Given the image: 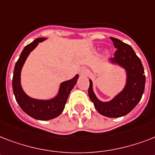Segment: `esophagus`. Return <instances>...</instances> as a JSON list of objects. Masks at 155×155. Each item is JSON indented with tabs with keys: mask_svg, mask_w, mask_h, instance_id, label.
Returning <instances> with one entry per match:
<instances>
[{
	"mask_svg": "<svg viewBox=\"0 0 155 155\" xmlns=\"http://www.w3.org/2000/svg\"><path fill=\"white\" fill-rule=\"evenodd\" d=\"M87 72H88V70H87V68H82L81 70H80V75H87Z\"/></svg>",
	"mask_w": 155,
	"mask_h": 155,
	"instance_id": "34e87169",
	"label": "esophagus"
}]
</instances>
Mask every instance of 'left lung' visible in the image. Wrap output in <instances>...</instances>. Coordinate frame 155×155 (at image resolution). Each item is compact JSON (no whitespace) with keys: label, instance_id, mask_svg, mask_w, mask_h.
Returning <instances> with one entry per match:
<instances>
[{"label":"left lung","instance_id":"left-lung-1","mask_svg":"<svg viewBox=\"0 0 155 155\" xmlns=\"http://www.w3.org/2000/svg\"><path fill=\"white\" fill-rule=\"evenodd\" d=\"M110 38L117 50L108 63L125 70V84L113 99L102 101L95 94L93 84L92 80H89L88 95L98 113L107 117L117 118L128 114L139 103L144 92L146 76L142 62L132 47L117 38Z\"/></svg>","mask_w":155,"mask_h":155}]
</instances>
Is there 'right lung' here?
Here are the masks:
<instances>
[{
	"instance_id": "obj_1",
	"label": "right lung",
	"mask_w": 155,
	"mask_h": 155,
	"mask_svg": "<svg viewBox=\"0 0 155 155\" xmlns=\"http://www.w3.org/2000/svg\"><path fill=\"white\" fill-rule=\"evenodd\" d=\"M47 39V38H38L24 47L15 64L13 77V93L18 104L26 114L39 120H51L63 113L68 96L79 79V75L76 74L72 79L61 83L57 94L51 99H35L25 93L21 82V73L24 63L38 43Z\"/></svg>"
}]
</instances>
